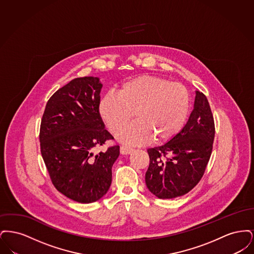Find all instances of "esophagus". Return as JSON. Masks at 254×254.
Masks as SVG:
<instances>
[{"label":"esophagus","mask_w":254,"mask_h":254,"mask_svg":"<svg viewBox=\"0 0 254 254\" xmlns=\"http://www.w3.org/2000/svg\"><path fill=\"white\" fill-rule=\"evenodd\" d=\"M133 148L127 145H121L120 147V152L121 154H129L130 152H132Z\"/></svg>","instance_id":"34e87169"}]
</instances>
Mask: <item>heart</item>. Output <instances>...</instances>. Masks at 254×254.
Masks as SVG:
<instances>
[{"instance_id":"1","label":"heart","mask_w":254,"mask_h":254,"mask_svg":"<svg viewBox=\"0 0 254 254\" xmlns=\"http://www.w3.org/2000/svg\"><path fill=\"white\" fill-rule=\"evenodd\" d=\"M190 110V94L179 83L165 78L144 75L122 85L119 96L108 94L100 102L102 119L118 139L140 145L149 140L166 143L181 130Z\"/></svg>"}]
</instances>
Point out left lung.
Listing matches in <instances>:
<instances>
[{"label": "left lung", "instance_id": "1", "mask_svg": "<svg viewBox=\"0 0 254 254\" xmlns=\"http://www.w3.org/2000/svg\"><path fill=\"white\" fill-rule=\"evenodd\" d=\"M215 125L209 103L196 91L194 109L180 132L161 146L147 149L149 167L145 184L160 199L190 191L202 179L212 152Z\"/></svg>", "mask_w": 254, "mask_h": 254}]
</instances>
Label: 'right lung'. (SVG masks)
<instances>
[{
  "mask_svg": "<svg viewBox=\"0 0 254 254\" xmlns=\"http://www.w3.org/2000/svg\"><path fill=\"white\" fill-rule=\"evenodd\" d=\"M102 84L97 77L71 80L49 98L40 127V148L49 178L58 191L88 204L108 192L118 145L94 154L114 140L99 112Z\"/></svg>",
  "mask_w": 254,
  "mask_h": 254,
  "instance_id": "add662e5",
  "label": "right lung"
}]
</instances>
